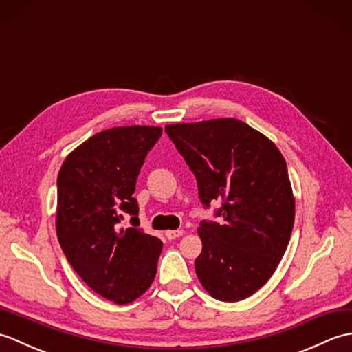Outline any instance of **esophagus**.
<instances>
[{
	"mask_svg": "<svg viewBox=\"0 0 352 352\" xmlns=\"http://www.w3.org/2000/svg\"><path fill=\"white\" fill-rule=\"evenodd\" d=\"M164 236H166L169 241H172V239H177L183 236V230H168L166 233H164Z\"/></svg>",
	"mask_w": 352,
	"mask_h": 352,
	"instance_id": "obj_1",
	"label": "esophagus"
}]
</instances>
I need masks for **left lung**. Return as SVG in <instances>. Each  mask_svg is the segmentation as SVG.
<instances>
[{
    "label": "left lung",
    "mask_w": 352,
    "mask_h": 352,
    "mask_svg": "<svg viewBox=\"0 0 352 352\" xmlns=\"http://www.w3.org/2000/svg\"><path fill=\"white\" fill-rule=\"evenodd\" d=\"M164 131L195 174L201 203L222 201L221 223L198 228V278L216 300H245L271 278L290 241L295 198L286 160L271 139L234 118Z\"/></svg>",
    "instance_id": "obj_1"
}]
</instances>
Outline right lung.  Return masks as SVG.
<instances>
[{
	"instance_id": "1",
	"label": "right lung",
	"mask_w": 352,
	"mask_h": 352,
	"mask_svg": "<svg viewBox=\"0 0 352 352\" xmlns=\"http://www.w3.org/2000/svg\"><path fill=\"white\" fill-rule=\"evenodd\" d=\"M160 126H115L94 134L66 157L57 177L56 231L66 258L96 294L119 305L151 286L162 252L159 237L139 227L133 193ZM133 228L120 227L123 213Z\"/></svg>"
}]
</instances>
